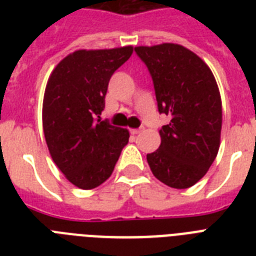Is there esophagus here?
<instances>
[{"label":"esophagus","mask_w":256,"mask_h":256,"mask_svg":"<svg viewBox=\"0 0 256 256\" xmlns=\"http://www.w3.org/2000/svg\"><path fill=\"white\" fill-rule=\"evenodd\" d=\"M140 132H142V128H132V130H130V132H132V136H136V134H140Z\"/></svg>","instance_id":"obj_1"}]
</instances>
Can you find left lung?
<instances>
[{
  "label": "left lung",
  "mask_w": 256,
  "mask_h": 256,
  "mask_svg": "<svg viewBox=\"0 0 256 256\" xmlns=\"http://www.w3.org/2000/svg\"><path fill=\"white\" fill-rule=\"evenodd\" d=\"M152 74L160 112L170 124L160 130V146L148 154L152 172L172 188L194 186L218 154L222 100L211 69L178 44L136 46Z\"/></svg>",
  "instance_id": "obj_1"
}]
</instances>
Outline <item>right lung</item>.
Segmentation results:
<instances>
[{
	"mask_svg": "<svg viewBox=\"0 0 256 256\" xmlns=\"http://www.w3.org/2000/svg\"><path fill=\"white\" fill-rule=\"evenodd\" d=\"M132 45L76 50L50 74L42 126L52 160L65 178L92 190L112 174L128 130L100 120L110 78L132 54Z\"/></svg>",
	"mask_w": 256,
	"mask_h": 256,
	"instance_id": "add662e5",
	"label": "right lung"
}]
</instances>
